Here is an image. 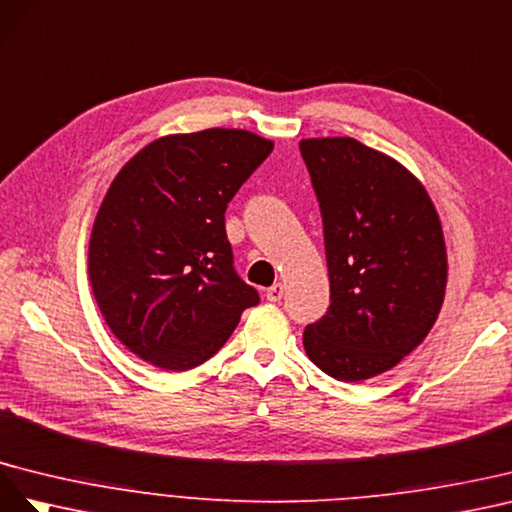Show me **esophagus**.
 I'll list each match as a JSON object with an SVG mask.
<instances>
[{"instance_id":"obj_1","label":"esophagus","mask_w":512,"mask_h":512,"mask_svg":"<svg viewBox=\"0 0 512 512\" xmlns=\"http://www.w3.org/2000/svg\"><path fill=\"white\" fill-rule=\"evenodd\" d=\"M283 285L281 283H274L268 291H266V298L270 300V302H279L281 298H283Z\"/></svg>"}]
</instances>
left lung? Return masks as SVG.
Segmentation results:
<instances>
[{
    "label": "left lung",
    "mask_w": 512,
    "mask_h": 512,
    "mask_svg": "<svg viewBox=\"0 0 512 512\" xmlns=\"http://www.w3.org/2000/svg\"><path fill=\"white\" fill-rule=\"evenodd\" d=\"M324 223L326 315L304 349L341 382L399 364L433 328L446 291V244L425 186L397 160L352 137L302 139Z\"/></svg>",
    "instance_id": "obj_1"
}]
</instances>
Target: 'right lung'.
Wrapping results in <instances>:
<instances>
[{
	"label": "right lung",
	"mask_w": 512,
	"mask_h": 512,
	"mask_svg": "<svg viewBox=\"0 0 512 512\" xmlns=\"http://www.w3.org/2000/svg\"><path fill=\"white\" fill-rule=\"evenodd\" d=\"M272 148L236 128L171 135L111 182L90 238V281L111 332L154 367H199L259 304L233 268L225 210Z\"/></svg>",
	"instance_id": "right-lung-1"
}]
</instances>
